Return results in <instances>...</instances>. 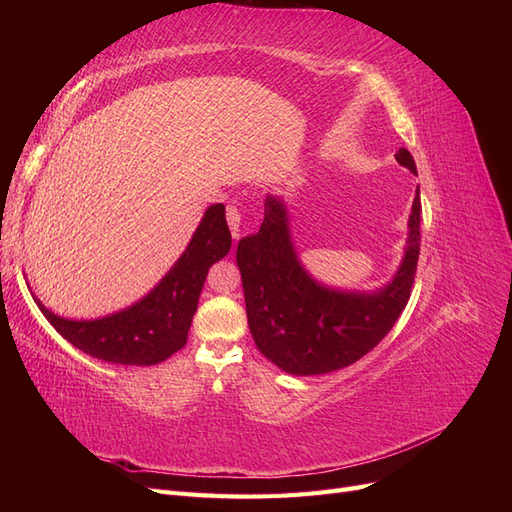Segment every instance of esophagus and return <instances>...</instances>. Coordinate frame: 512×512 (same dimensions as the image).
<instances>
[{
	"mask_svg": "<svg viewBox=\"0 0 512 512\" xmlns=\"http://www.w3.org/2000/svg\"><path fill=\"white\" fill-rule=\"evenodd\" d=\"M226 220H228L232 237L239 239V237H241V211H239L237 207L230 205V207L226 209Z\"/></svg>",
	"mask_w": 512,
	"mask_h": 512,
	"instance_id": "esophagus-1",
	"label": "esophagus"
}]
</instances>
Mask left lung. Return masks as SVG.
Here are the masks:
<instances>
[{"mask_svg":"<svg viewBox=\"0 0 512 512\" xmlns=\"http://www.w3.org/2000/svg\"><path fill=\"white\" fill-rule=\"evenodd\" d=\"M395 160L416 175L408 149ZM421 250V190L408 220L404 258L391 282L376 290H342L309 275L292 243L288 207L267 194L265 220L237 245L247 324L258 350L292 376L344 369L376 348L404 312Z\"/></svg>","mask_w":512,"mask_h":512,"instance_id":"left-lung-1","label":"left lung"}]
</instances>
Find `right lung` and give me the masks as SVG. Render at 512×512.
Returning a JSON list of instances; mask_svg holds the SVG:
<instances>
[{"mask_svg":"<svg viewBox=\"0 0 512 512\" xmlns=\"http://www.w3.org/2000/svg\"><path fill=\"white\" fill-rule=\"evenodd\" d=\"M230 230L222 203L211 205L185 252L141 301L102 318L57 316L34 297L44 318L72 346L94 359L117 365H158L188 342L200 290L213 262L230 252Z\"/></svg>","mask_w":512,"mask_h":512,"instance_id":"1","label":"right lung"}]
</instances>
